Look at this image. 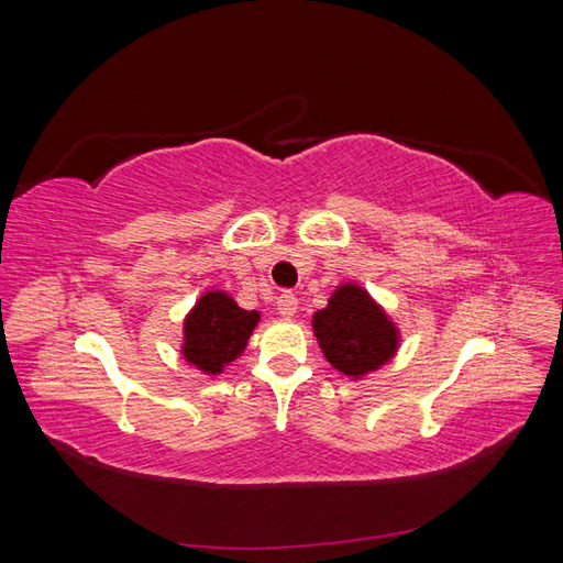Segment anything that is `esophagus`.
I'll use <instances>...</instances> for the list:
<instances>
[{
    "label": "esophagus",
    "mask_w": 563,
    "mask_h": 563,
    "mask_svg": "<svg viewBox=\"0 0 563 563\" xmlns=\"http://www.w3.org/2000/svg\"><path fill=\"white\" fill-rule=\"evenodd\" d=\"M277 310L284 319H291L296 312H298V298L291 294V291H284L279 298H277Z\"/></svg>",
    "instance_id": "1"
}]
</instances>
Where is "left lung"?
Returning <instances> with one entry per match:
<instances>
[{"label": "left lung", "mask_w": 563, "mask_h": 563, "mask_svg": "<svg viewBox=\"0 0 563 563\" xmlns=\"http://www.w3.org/2000/svg\"><path fill=\"white\" fill-rule=\"evenodd\" d=\"M312 329L329 364L360 380L385 366L399 350V331L380 305L356 284L338 286L314 312Z\"/></svg>", "instance_id": "1"}]
</instances>
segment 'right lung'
I'll list each match as a JSON object with an SVG mask.
<instances>
[{"label":"right lung","instance_id":"1","mask_svg":"<svg viewBox=\"0 0 563 563\" xmlns=\"http://www.w3.org/2000/svg\"><path fill=\"white\" fill-rule=\"evenodd\" d=\"M261 321L255 310H242L225 291L203 294L183 321V356L203 373H223L240 356Z\"/></svg>","mask_w":563,"mask_h":563}]
</instances>
